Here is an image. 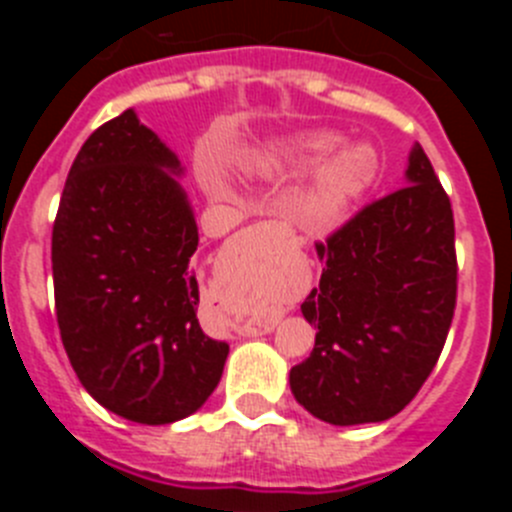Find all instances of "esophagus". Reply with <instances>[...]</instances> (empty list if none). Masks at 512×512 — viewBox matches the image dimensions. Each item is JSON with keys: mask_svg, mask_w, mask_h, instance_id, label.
<instances>
[{"mask_svg": "<svg viewBox=\"0 0 512 512\" xmlns=\"http://www.w3.org/2000/svg\"><path fill=\"white\" fill-rule=\"evenodd\" d=\"M274 325L277 323H266V325H259V328H253V325H246V328H241L243 336L253 338V336H264V333H271L274 330Z\"/></svg>", "mask_w": 512, "mask_h": 512, "instance_id": "1", "label": "esophagus"}]
</instances>
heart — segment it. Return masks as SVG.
I'll use <instances>...</instances> for the list:
<instances>
[{"label":"heart","mask_w":512,"mask_h":512,"mask_svg":"<svg viewBox=\"0 0 512 512\" xmlns=\"http://www.w3.org/2000/svg\"><path fill=\"white\" fill-rule=\"evenodd\" d=\"M338 146H341L338 135L307 133L279 148L274 156H266V166L287 171L315 169L338 151ZM374 176H377V156H374L372 148L354 146L337 153L328 165L320 169L315 184L302 197V217L315 228L336 225L361 194L369 189Z\"/></svg>","instance_id":"heart-1"}]
</instances>
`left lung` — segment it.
Segmentation results:
<instances>
[{
  "label": "left lung",
  "mask_w": 512,
  "mask_h": 512,
  "mask_svg": "<svg viewBox=\"0 0 512 512\" xmlns=\"http://www.w3.org/2000/svg\"><path fill=\"white\" fill-rule=\"evenodd\" d=\"M405 187L361 207L315 243L320 284L302 302L315 348L289 387L333 425L400 413L433 372L456 307L454 210L420 146Z\"/></svg>",
  "instance_id": "left-lung-1"
}]
</instances>
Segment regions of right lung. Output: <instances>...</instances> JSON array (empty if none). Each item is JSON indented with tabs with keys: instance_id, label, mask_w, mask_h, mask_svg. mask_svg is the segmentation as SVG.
<instances>
[{
	"instance_id": "obj_1",
	"label": "right lung",
	"mask_w": 512,
	"mask_h": 512,
	"mask_svg": "<svg viewBox=\"0 0 512 512\" xmlns=\"http://www.w3.org/2000/svg\"><path fill=\"white\" fill-rule=\"evenodd\" d=\"M179 158L125 110L76 153L53 223L61 341L84 390L110 413L166 425L200 410L228 343L197 320L200 243Z\"/></svg>"
}]
</instances>
